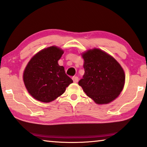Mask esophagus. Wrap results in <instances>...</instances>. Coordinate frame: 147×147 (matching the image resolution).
Instances as JSON below:
<instances>
[{
  "label": "esophagus",
  "mask_w": 147,
  "mask_h": 147,
  "mask_svg": "<svg viewBox=\"0 0 147 147\" xmlns=\"http://www.w3.org/2000/svg\"><path fill=\"white\" fill-rule=\"evenodd\" d=\"M73 82L74 83L78 82V76H73Z\"/></svg>",
  "instance_id": "obj_1"
}]
</instances>
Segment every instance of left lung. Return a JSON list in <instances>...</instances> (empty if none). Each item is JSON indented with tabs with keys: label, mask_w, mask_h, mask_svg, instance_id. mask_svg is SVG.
<instances>
[{
	"label": "left lung",
	"mask_w": 147,
	"mask_h": 147,
	"mask_svg": "<svg viewBox=\"0 0 147 147\" xmlns=\"http://www.w3.org/2000/svg\"><path fill=\"white\" fill-rule=\"evenodd\" d=\"M84 73L78 84L96 104L110 102L121 93L125 76L123 68L113 57L100 49L82 54Z\"/></svg>",
	"instance_id": "8db88e82"
}]
</instances>
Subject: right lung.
<instances>
[{
    "label": "right lung",
    "instance_id": "add662e5",
    "mask_svg": "<svg viewBox=\"0 0 147 147\" xmlns=\"http://www.w3.org/2000/svg\"><path fill=\"white\" fill-rule=\"evenodd\" d=\"M63 51L50 47L36 54L28 62L23 80L28 93L43 102H50L63 94L67 87L73 82L58 61Z\"/></svg>",
    "mask_w": 147,
    "mask_h": 147
}]
</instances>
